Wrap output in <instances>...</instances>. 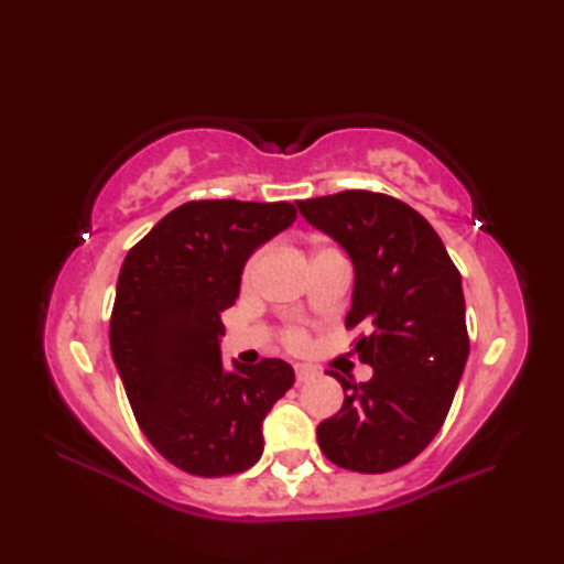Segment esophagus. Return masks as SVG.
I'll return each instance as SVG.
<instances>
[{
    "label": "esophagus",
    "instance_id": "obj_1",
    "mask_svg": "<svg viewBox=\"0 0 564 564\" xmlns=\"http://www.w3.org/2000/svg\"><path fill=\"white\" fill-rule=\"evenodd\" d=\"M317 376V368L315 366H307V364H295V378L297 382H305L310 378Z\"/></svg>",
    "mask_w": 564,
    "mask_h": 564
}]
</instances>
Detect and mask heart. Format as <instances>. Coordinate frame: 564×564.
Returning a JSON list of instances; mask_svg holds the SVG:
<instances>
[{"mask_svg":"<svg viewBox=\"0 0 564 564\" xmlns=\"http://www.w3.org/2000/svg\"><path fill=\"white\" fill-rule=\"evenodd\" d=\"M319 254H339V251L334 249V247H317V249L313 251V257H319ZM259 263H261V251H259V254H254V257H251V259L247 261L245 273H242V281H245L247 285H249L251 281H254V275H257V271H259ZM289 339H291V344H293V346L303 344V332H301V329H293Z\"/></svg>","mask_w":564,"mask_h":564,"instance_id":"heart-1","label":"heart"}]
</instances>
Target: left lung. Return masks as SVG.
<instances>
[{
  "label": "left lung",
  "instance_id": "obj_1",
  "mask_svg": "<svg viewBox=\"0 0 564 564\" xmlns=\"http://www.w3.org/2000/svg\"><path fill=\"white\" fill-rule=\"evenodd\" d=\"M297 210L349 254L346 327H370L354 351L373 378L329 370L344 404L317 426V443L346 470H394L438 434L458 390L470 351L460 273L434 227L392 196L341 191L297 200Z\"/></svg>",
  "mask_w": 564,
  "mask_h": 564
}]
</instances>
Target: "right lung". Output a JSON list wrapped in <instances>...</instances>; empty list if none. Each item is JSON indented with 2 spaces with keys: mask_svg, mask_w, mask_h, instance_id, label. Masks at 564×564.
Returning a JSON list of instances; mask_svg holds the SVG:
<instances>
[{
  "mask_svg": "<svg viewBox=\"0 0 564 564\" xmlns=\"http://www.w3.org/2000/svg\"><path fill=\"white\" fill-rule=\"evenodd\" d=\"M297 218L291 203L191 200L128 251L111 315V356L142 434L178 470L245 473L263 419L293 386L281 358L225 368L220 313L247 259Z\"/></svg>",
  "mask_w": 564,
  "mask_h": 564,
  "instance_id": "add662e5",
  "label": "right lung"
}]
</instances>
